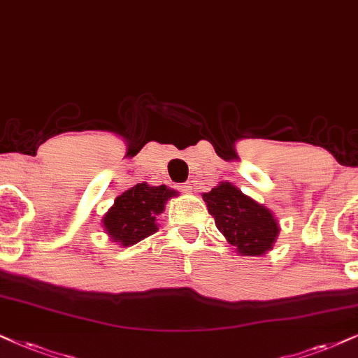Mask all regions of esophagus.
<instances>
[{
    "label": "esophagus",
    "instance_id": "esophagus-1",
    "mask_svg": "<svg viewBox=\"0 0 358 358\" xmlns=\"http://www.w3.org/2000/svg\"><path fill=\"white\" fill-rule=\"evenodd\" d=\"M180 189H182L183 193H189L193 189V183L192 182H185L182 187H180Z\"/></svg>",
    "mask_w": 358,
    "mask_h": 358
}]
</instances>
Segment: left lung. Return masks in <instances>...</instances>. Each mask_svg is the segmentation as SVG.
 Listing matches in <instances>:
<instances>
[{
	"instance_id": "8db88e82",
	"label": "left lung",
	"mask_w": 358,
	"mask_h": 358,
	"mask_svg": "<svg viewBox=\"0 0 358 358\" xmlns=\"http://www.w3.org/2000/svg\"><path fill=\"white\" fill-rule=\"evenodd\" d=\"M216 228L243 256H262L273 250L279 224L273 211L246 196L229 182L203 193Z\"/></svg>"
}]
</instances>
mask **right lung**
<instances>
[{
    "label": "right lung",
    "mask_w": 358,
    "mask_h": 358,
    "mask_svg": "<svg viewBox=\"0 0 358 358\" xmlns=\"http://www.w3.org/2000/svg\"><path fill=\"white\" fill-rule=\"evenodd\" d=\"M176 194L175 189L165 185L150 187L145 182L137 183L115 198L114 206L103 215V229L112 241L122 246L137 244L157 231V216Z\"/></svg>",
    "instance_id": "right-lung-1"
}]
</instances>
